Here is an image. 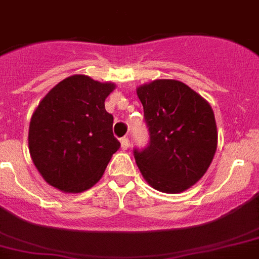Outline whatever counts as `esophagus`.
Here are the masks:
<instances>
[{
    "mask_svg": "<svg viewBox=\"0 0 259 259\" xmlns=\"http://www.w3.org/2000/svg\"><path fill=\"white\" fill-rule=\"evenodd\" d=\"M130 146V141L129 138H126V137H123V138H121V148L122 150H127Z\"/></svg>",
    "mask_w": 259,
    "mask_h": 259,
    "instance_id": "1",
    "label": "esophagus"
}]
</instances>
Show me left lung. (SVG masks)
Listing matches in <instances>:
<instances>
[{
    "label": "left lung",
    "mask_w": 259,
    "mask_h": 259,
    "mask_svg": "<svg viewBox=\"0 0 259 259\" xmlns=\"http://www.w3.org/2000/svg\"><path fill=\"white\" fill-rule=\"evenodd\" d=\"M150 143L134 157L143 179L163 193L185 192L202 179L217 152L211 105L185 83L156 79L137 89Z\"/></svg>",
    "instance_id": "left-lung-1"
}]
</instances>
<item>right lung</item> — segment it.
<instances>
[{"mask_svg":"<svg viewBox=\"0 0 259 259\" xmlns=\"http://www.w3.org/2000/svg\"><path fill=\"white\" fill-rule=\"evenodd\" d=\"M114 87L75 74L56 84L36 107L28 148L49 185L64 193H82L102 179L120 148L112 132L113 116L104 107Z\"/></svg>","mask_w":259,"mask_h":259,"instance_id":"1","label":"right lung"}]
</instances>
